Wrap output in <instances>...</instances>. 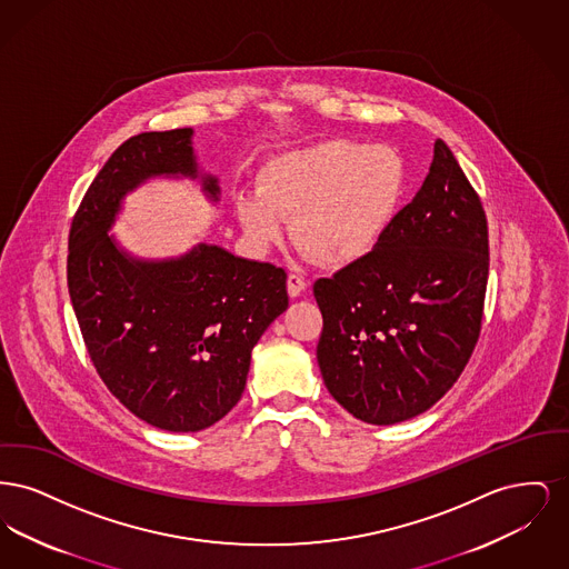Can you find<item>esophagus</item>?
<instances>
[{"mask_svg":"<svg viewBox=\"0 0 569 569\" xmlns=\"http://www.w3.org/2000/svg\"><path fill=\"white\" fill-rule=\"evenodd\" d=\"M305 288H307V281H305L302 277H298V274H288V295H290V297H300V295L305 292Z\"/></svg>","mask_w":569,"mask_h":569,"instance_id":"esophagus-1","label":"esophagus"}]
</instances>
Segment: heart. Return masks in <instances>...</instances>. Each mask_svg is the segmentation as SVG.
Here are the masks:
<instances>
[{"mask_svg":"<svg viewBox=\"0 0 569 569\" xmlns=\"http://www.w3.org/2000/svg\"><path fill=\"white\" fill-rule=\"evenodd\" d=\"M258 196L237 200V216L251 243L269 247L292 219L298 251L325 267H346L378 247L399 213L407 166L390 147L326 140L264 163Z\"/></svg>","mask_w":569,"mask_h":569,"instance_id":"heart-1","label":"heart"}]
</instances>
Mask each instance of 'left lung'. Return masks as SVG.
<instances>
[{"label": "left lung", "instance_id": "obj_1", "mask_svg": "<svg viewBox=\"0 0 569 569\" xmlns=\"http://www.w3.org/2000/svg\"><path fill=\"white\" fill-rule=\"evenodd\" d=\"M487 281L482 200L446 142L435 140L422 188L378 247L313 283L328 392L369 425L427 411L473 353Z\"/></svg>", "mask_w": 569, "mask_h": 569}]
</instances>
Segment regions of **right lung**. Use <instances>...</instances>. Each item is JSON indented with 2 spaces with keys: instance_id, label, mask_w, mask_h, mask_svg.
Returning <instances> with one entry per match:
<instances>
[{
  "instance_id": "add662e5",
  "label": "right lung",
  "mask_w": 569,
  "mask_h": 569,
  "mask_svg": "<svg viewBox=\"0 0 569 569\" xmlns=\"http://www.w3.org/2000/svg\"><path fill=\"white\" fill-rule=\"evenodd\" d=\"M156 174L198 177L191 130L126 140L72 217L68 290L87 353L140 420L196 433L239 403L251 350L288 309L286 271L198 244L166 262L128 258L109 228L126 191ZM217 200V181L202 177Z\"/></svg>"
}]
</instances>
